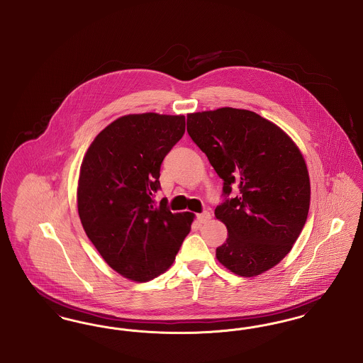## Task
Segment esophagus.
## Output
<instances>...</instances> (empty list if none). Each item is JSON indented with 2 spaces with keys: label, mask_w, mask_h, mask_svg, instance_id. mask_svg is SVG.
I'll return each mask as SVG.
<instances>
[{
  "label": "esophagus",
  "mask_w": 363,
  "mask_h": 363,
  "mask_svg": "<svg viewBox=\"0 0 363 363\" xmlns=\"http://www.w3.org/2000/svg\"><path fill=\"white\" fill-rule=\"evenodd\" d=\"M211 219V213L209 212H201V213H199L197 215V220L200 222V223H207L208 220Z\"/></svg>",
  "instance_id": "34e87169"
}]
</instances>
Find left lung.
<instances>
[{"mask_svg": "<svg viewBox=\"0 0 363 363\" xmlns=\"http://www.w3.org/2000/svg\"><path fill=\"white\" fill-rule=\"evenodd\" d=\"M188 133L223 179L215 216L228 233L216 259L245 277L275 267L298 240L311 206L298 147L275 123L233 107L188 114ZM234 184L240 193L231 198Z\"/></svg>", "mask_w": 363, "mask_h": 363, "instance_id": "8db88e82", "label": "left lung"}]
</instances>
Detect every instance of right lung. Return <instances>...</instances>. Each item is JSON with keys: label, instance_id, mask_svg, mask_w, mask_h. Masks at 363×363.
Returning a JSON list of instances; mask_svg holds the SVG:
<instances>
[{"label": "right lung", "instance_id": "obj_1", "mask_svg": "<svg viewBox=\"0 0 363 363\" xmlns=\"http://www.w3.org/2000/svg\"><path fill=\"white\" fill-rule=\"evenodd\" d=\"M185 133L184 116L121 117L95 138L82 163L77 208L86 237L122 277L163 274L189 234L194 215L157 204L160 166Z\"/></svg>", "mask_w": 363, "mask_h": 363}]
</instances>
